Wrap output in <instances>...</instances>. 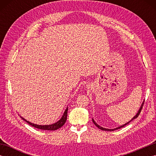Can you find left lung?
<instances>
[{
    "mask_svg": "<svg viewBox=\"0 0 156 156\" xmlns=\"http://www.w3.org/2000/svg\"><path fill=\"white\" fill-rule=\"evenodd\" d=\"M144 102H143V104L141 105V108H140V110H139V111H138V112H137V114L135 116V117L131 119V120L129 121V122H127V123H125V125H122V126H121V127H117V128H116V129H105V128H102V127H101V126H99L98 125H97V123H96L95 122V121L93 120V119H92V122H94V124L97 126V127L98 128V129H101V130H104V131H115V130H117V129H121V128H122V127H125V125H127V124H129V122H130L131 121H132L133 120V119H136V118H137L138 117V116L140 115V112H141V109H142V108H143V106H144Z\"/></svg>",
    "mask_w": 156,
    "mask_h": 156,
    "instance_id": "obj_1",
    "label": "left lung"
}]
</instances>
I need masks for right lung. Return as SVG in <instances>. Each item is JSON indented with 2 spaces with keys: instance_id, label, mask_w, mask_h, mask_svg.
<instances>
[{
  "instance_id": "1",
  "label": "right lung",
  "mask_w": 156,
  "mask_h": 156,
  "mask_svg": "<svg viewBox=\"0 0 156 156\" xmlns=\"http://www.w3.org/2000/svg\"><path fill=\"white\" fill-rule=\"evenodd\" d=\"M68 108L66 109V111L64 113V115L62 116V119L59 120V121H58L57 122H55L54 124L52 125H35L34 123H31V122H29L27 121H26L25 119L22 118L23 120L25 121L26 122H27L29 125H30L33 127H34L35 128H37L39 129H42V130H49V131H54V130H57V129H59L60 127H62L63 125L65 124V122L66 121V119H67V114H68Z\"/></svg>"
}]
</instances>
